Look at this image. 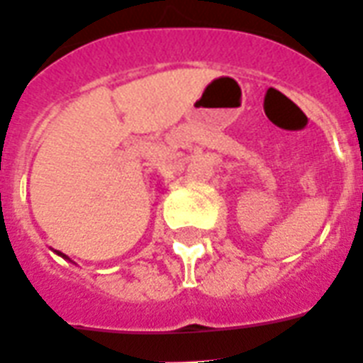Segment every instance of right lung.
Listing matches in <instances>:
<instances>
[{
	"mask_svg": "<svg viewBox=\"0 0 363 363\" xmlns=\"http://www.w3.org/2000/svg\"><path fill=\"white\" fill-rule=\"evenodd\" d=\"M59 253V255H61V257H65V259H67V255H63V253H61V252H57Z\"/></svg>",
	"mask_w": 363,
	"mask_h": 363,
	"instance_id": "add662e5",
	"label": "right lung"
}]
</instances>
